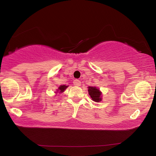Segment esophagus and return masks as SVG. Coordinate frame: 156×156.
Returning <instances> with one entry per match:
<instances>
[{"mask_svg":"<svg viewBox=\"0 0 156 156\" xmlns=\"http://www.w3.org/2000/svg\"><path fill=\"white\" fill-rule=\"evenodd\" d=\"M73 84H74V85H75V86H80V85H81V82H80V80H74Z\"/></svg>","mask_w":156,"mask_h":156,"instance_id":"obj_1","label":"esophagus"}]
</instances>
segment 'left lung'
I'll return each mask as SVG.
<instances>
[{"mask_svg": "<svg viewBox=\"0 0 156 156\" xmlns=\"http://www.w3.org/2000/svg\"><path fill=\"white\" fill-rule=\"evenodd\" d=\"M89 94L90 96L91 99L94 101L99 102L101 101V92L99 89L95 87H88Z\"/></svg>", "mask_w": 156, "mask_h": 156, "instance_id": "1", "label": "left lung"}]
</instances>
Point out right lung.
Listing matches in <instances>:
<instances>
[{"label": "right lung", "mask_w": 156, "mask_h": 156, "mask_svg": "<svg viewBox=\"0 0 156 156\" xmlns=\"http://www.w3.org/2000/svg\"><path fill=\"white\" fill-rule=\"evenodd\" d=\"M67 87H68V86H66V85H61V86L59 87L58 89H57V92H59V93L63 92V91H65V89L67 88ZM57 92H56V93H57Z\"/></svg>", "instance_id": "1"}]
</instances>
